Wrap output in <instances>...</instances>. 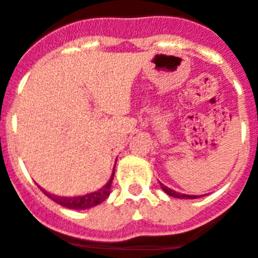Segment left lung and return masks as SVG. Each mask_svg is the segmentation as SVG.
I'll return each instance as SVG.
<instances>
[{"label":"left lung","instance_id":"left-lung-1","mask_svg":"<svg viewBox=\"0 0 258 258\" xmlns=\"http://www.w3.org/2000/svg\"><path fill=\"white\" fill-rule=\"evenodd\" d=\"M160 186H161V188H163V190L165 191L168 195H169V197L178 198V199H198V198H200V197H198V195H186V194H179V192H177V191L172 190V188L166 187L165 184H163V183H160Z\"/></svg>","mask_w":258,"mask_h":258}]
</instances>
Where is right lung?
I'll use <instances>...</instances> for the list:
<instances>
[{
  "label": "right lung",
  "mask_w": 258,
  "mask_h": 258,
  "mask_svg": "<svg viewBox=\"0 0 258 258\" xmlns=\"http://www.w3.org/2000/svg\"><path fill=\"white\" fill-rule=\"evenodd\" d=\"M113 174H115V168H113V173L112 175H111V179L107 182L106 186H103V187L99 188V190L95 191V192L84 195V197L63 198V197H55V195H51V194L46 192L45 190H42V192H44L47 198H50L52 202L58 203V204L66 207V208H71V209L92 208V207L98 206V204H101L102 202H104V200L107 199V197L109 195V191H111V183H112Z\"/></svg>",
  "instance_id": "obj_1"
}]
</instances>
